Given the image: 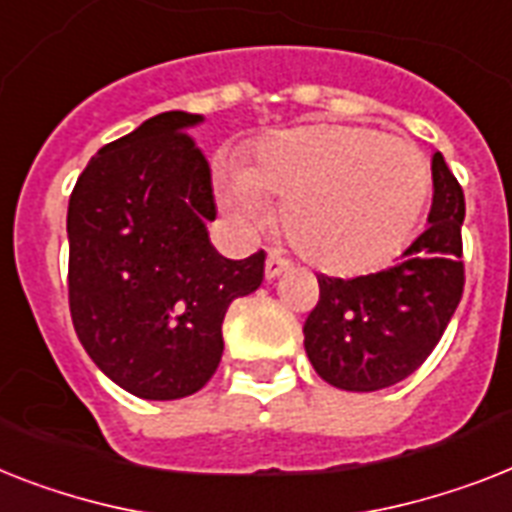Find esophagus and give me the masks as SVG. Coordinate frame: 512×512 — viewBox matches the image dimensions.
<instances>
[{
  "label": "esophagus",
  "mask_w": 512,
  "mask_h": 512,
  "mask_svg": "<svg viewBox=\"0 0 512 512\" xmlns=\"http://www.w3.org/2000/svg\"><path fill=\"white\" fill-rule=\"evenodd\" d=\"M284 270H289V260L281 255H268V260H265V278H276L281 276Z\"/></svg>",
  "instance_id": "esophagus-1"
}]
</instances>
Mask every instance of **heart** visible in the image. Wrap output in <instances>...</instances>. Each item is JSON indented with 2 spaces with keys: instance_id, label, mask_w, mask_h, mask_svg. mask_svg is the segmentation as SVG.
Segmentation results:
<instances>
[{
  "instance_id": "obj_1",
  "label": "heart",
  "mask_w": 512,
  "mask_h": 512,
  "mask_svg": "<svg viewBox=\"0 0 512 512\" xmlns=\"http://www.w3.org/2000/svg\"><path fill=\"white\" fill-rule=\"evenodd\" d=\"M431 194V168L410 141L357 126H305L273 134L249 170L223 162L218 199L247 231L284 202V231L299 255L331 273H363L392 260L413 236Z\"/></svg>"
}]
</instances>
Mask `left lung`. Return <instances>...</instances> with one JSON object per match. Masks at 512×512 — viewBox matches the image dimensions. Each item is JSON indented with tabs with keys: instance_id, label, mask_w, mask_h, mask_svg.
Here are the masks:
<instances>
[{
	"instance_id": "1",
	"label": "left lung",
	"mask_w": 512,
	"mask_h": 512,
	"mask_svg": "<svg viewBox=\"0 0 512 512\" xmlns=\"http://www.w3.org/2000/svg\"><path fill=\"white\" fill-rule=\"evenodd\" d=\"M429 228L389 268L357 278L318 276L305 352L336 389L378 392L431 355L463 297L465 197L442 152L431 157Z\"/></svg>"
}]
</instances>
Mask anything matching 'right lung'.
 Instances as JSON below:
<instances>
[{"label": "right lung", "instance_id": "add662e5", "mask_svg": "<svg viewBox=\"0 0 512 512\" xmlns=\"http://www.w3.org/2000/svg\"><path fill=\"white\" fill-rule=\"evenodd\" d=\"M191 112H160L91 157L68 205V299L83 350L141 400H181L213 378L223 318L263 284L265 252L210 244V165Z\"/></svg>", "mask_w": 512, "mask_h": 512}]
</instances>
